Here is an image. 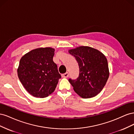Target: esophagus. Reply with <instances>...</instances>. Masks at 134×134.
I'll return each instance as SVG.
<instances>
[{"label":"esophagus","mask_w":134,"mask_h":134,"mask_svg":"<svg viewBox=\"0 0 134 134\" xmlns=\"http://www.w3.org/2000/svg\"><path fill=\"white\" fill-rule=\"evenodd\" d=\"M62 77H63V78H68V77L69 76V73L68 72H66L65 73L63 74L62 75Z\"/></svg>","instance_id":"obj_1"}]
</instances>
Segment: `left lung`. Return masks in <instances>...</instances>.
<instances>
[{"label": "left lung", "instance_id": "obj_1", "mask_svg": "<svg viewBox=\"0 0 134 134\" xmlns=\"http://www.w3.org/2000/svg\"><path fill=\"white\" fill-rule=\"evenodd\" d=\"M79 67L76 80L69 79L74 91L83 98L95 97L103 90L109 77L107 58L99 50L90 46H79L68 51Z\"/></svg>", "mask_w": 134, "mask_h": 134}]
</instances>
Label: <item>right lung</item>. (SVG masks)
<instances>
[{
  "label": "right lung",
  "mask_w": 134,
  "mask_h": 134,
  "mask_svg": "<svg viewBox=\"0 0 134 134\" xmlns=\"http://www.w3.org/2000/svg\"><path fill=\"white\" fill-rule=\"evenodd\" d=\"M55 49L40 47L24 55L17 69L19 80L32 96L44 98L53 93L61 75L54 62Z\"/></svg>",
  "instance_id": "obj_1"
}]
</instances>
